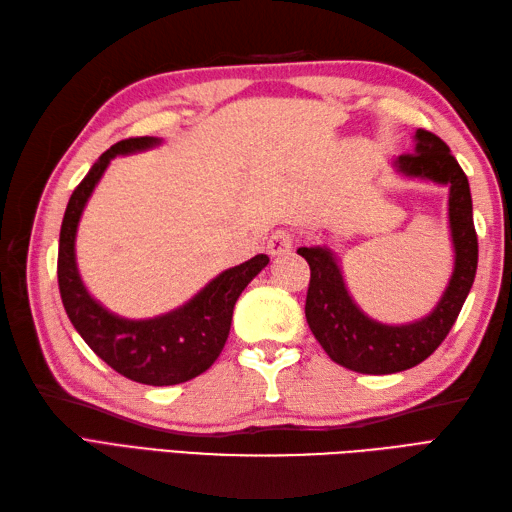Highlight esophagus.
Segmentation results:
<instances>
[{
	"instance_id": "1",
	"label": "esophagus",
	"mask_w": 512,
	"mask_h": 512,
	"mask_svg": "<svg viewBox=\"0 0 512 512\" xmlns=\"http://www.w3.org/2000/svg\"><path fill=\"white\" fill-rule=\"evenodd\" d=\"M292 246H295V233L288 231V228H277V231L268 239V253L273 257L288 255Z\"/></svg>"
}]
</instances>
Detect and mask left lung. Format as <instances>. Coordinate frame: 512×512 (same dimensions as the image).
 <instances>
[{
  "instance_id": "left-lung-1",
  "label": "left lung",
  "mask_w": 512,
  "mask_h": 512,
  "mask_svg": "<svg viewBox=\"0 0 512 512\" xmlns=\"http://www.w3.org/2000/svg\"><path fill=\"white\" fill-rule=\"evenodd\" d=\"M394 167L405 178H420L449 187V228L453 273L438 306L418 321L387 325L369 319L347 292L341 266L328 246L299 248L310 264L306 319L314 339L334 363L358 374H396L416 367L447 339L469 297L477 270V235L466 173L444 140L427 129L416 132L413 154H402Z\"/></svg>"
}]
</instances>
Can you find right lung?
<instances>
[{
	"label": "right lung",
	"mask_w": 512,
	"mask_h": 512,
	"mask_svg": "<svg viewBox=\"0 0 512 512\" xmlns=\"http://www.w3.org/2000/svg\"><path fill=\"white\" fill-rule=\"evenodd\" d=\"M156 145L160 140L154 136L127 138L94 162L88 176L74 189L63 215L57 277L63 308L92 352L129 380L165 387L187 383L215 363L231 332L235 301L270 259L268 255H255L244 264L224 270L184 306L154 319H125L103 308L83 286L76 268V228L107 165L116 156L136 154Z\"/></svg>",
	"instance_id": "obj_1"
}]
</instances>
